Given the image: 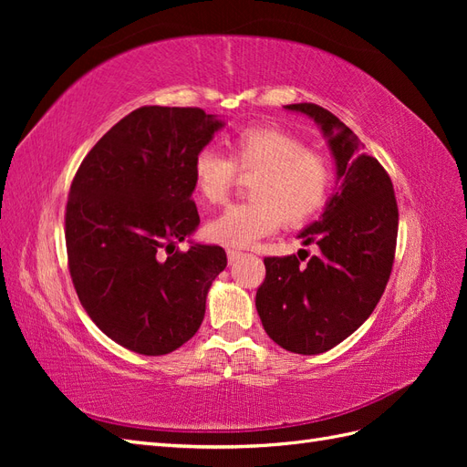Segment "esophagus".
Segmentation results:
<instances>
[{
  "label": "esophagus",
  "instance_id": "esophagus-1",
  "mask_svg": "<svg viewBox=\"0 0 467 467\" xmlns=\"http://www.w3.org/2000/svg\"><path fill=\"white\" fill-rule=\"evenodd\" d=\"M244 253L242 251H235V249H228V261L230 263H235L239 257H242Z\"/></svg>",
  "mask_w": 467,
  "mask_h": 467
}]
</instances>
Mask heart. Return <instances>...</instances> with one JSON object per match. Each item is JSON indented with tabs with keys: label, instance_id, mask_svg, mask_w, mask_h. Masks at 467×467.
<instances>
[{
	"label": "heart",
	"instance_id": "b5f03b06",
	"mask_svg": "<svg viewBox=\"0 0 467 467\" xmlns=\"http://www.w3.org/2000/svg\"><path fill=\"white\" fill-rule=\"evenodd\" d=\"M235 171L255 175L253 202L235 204L208 222V239L225 247H249L271 235L278 223L298 225L325 204L333 185V167L323 153L306 150L300 138L271 126H253L235 134L228 160L202 150L192 163V187L208 204H222L232 191Z\"/></svg>",
	"mask_w": 467,
	"mask_h": 467
}]
</instances>
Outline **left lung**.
<instances>
[{
	"mask_svg": "<svg viewBox=\"0 0 467 467\" xmlns=\"http://www.w3.org/2000/svg\"><path fill=\"white\" fill-rule=\"evenodd\" d=\"M312 119L327 140L337 185L319 220L298 234L317 255L266 257L257 314L266 335L296 355L337 347L370 317L386 290L398 239V202L391 179L362 151L358 136L314 103L286 105Z\"/></svg>",
	"mask_w": 467,
	"mask_h": 467,
	"instance_id": "obj_1",
	"label": "left lung"
}]
</instances>
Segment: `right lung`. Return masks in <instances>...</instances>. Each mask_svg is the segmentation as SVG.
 <instances>
[{
    "label": "right lung",
    "mask_w": 467,
    "mask_h": 467,
    "mask_svg": "<svg viewBox=\"0 0 467 467\" xmlns=\"http://www.w3.org/2000/svg\"><path fill=\"white\" fill-rule=\"evenodd\" d=\"M223 124L192 107L136 109L91 148L69 189L66 247L79 302L138 355H167L192 338L228 265L220 245L175 249L201 223L194 158Z\"/></svg>",
    "instance_id": "add662e5"
}]
</instances>
